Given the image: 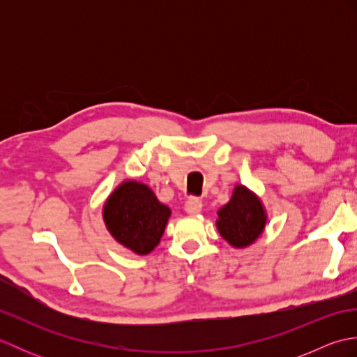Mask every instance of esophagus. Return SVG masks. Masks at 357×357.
<instances>
[{
  "label": "esophagus",
  "mask_w": 357,
  "mask_h": 357,
  "mask_svg": "<svg viewBox=\"0 0 357 357\" xmlns=\"http://www.w3.org/2000/svg\"><path fill=\"white\" fill-rule=\"evenodd\" d=\"M201 210H202V201L199 198H195V196H192V198L187 199L185 211L188 215H198Z\"/></svg>",
  "instance_id": "34e87169"
}]
</instances>
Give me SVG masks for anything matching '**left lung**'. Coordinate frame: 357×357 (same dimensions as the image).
<instances>
[{
    "mask_svg": "<svg viewBox=\"0 0 357 357\" xmlns=\"http://www.w3.org/2000/svg\"><path fill=\"white\" fill-rule=\"evenodd\" d=\"M267 215L261 199L244 185H236L231 199L218 211L216 227L234 248H245L261 236Z\"/></svg>",
    "mask_w": 357,
    "mask_h": 357,
    "instance_id": "left-lung-1",
    "label": "left lung"
}]
</instances>
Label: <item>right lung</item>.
Masks as SVG:
<instances>
[{"mask_svg": "<svg viewBox=\"0 0 357 357\" xmlns=\"http://www.w3.org/2000/svg\"><path fill=\"white\" fill-rule=\"evenodd\" d=\"M170 208L138 181H124L104 204L102 218L109 233L136 255H149L161 239Z\"/></svg>", "mask_w": 357, "mask_h": 357, "instance_id": "obj_1", "label": "right lung"}]
</instances>
